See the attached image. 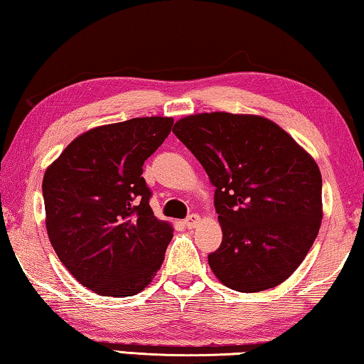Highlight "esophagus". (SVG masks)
Instances as JSON below:
<instances>
[{
    "mask_svg": "<svg viewBox=\"0 0 364 364\" xmlns=\"http://www.w3.org/2000/svg\"><path fill=\"white\" fill-rule=\"evenodd\" d=\"M183 223H186V225H187L188 229H193V228H196V225L201 223V218L198 216V214H190V216Z\"/></svg>",
    "mask_w": 364,
    "mask_h": 364,
    "instance_id": "obj_1",
    "label": "esophagus"
}]
</instances>
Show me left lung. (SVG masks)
Returning <instances> with one entry per match:
<instances>
[{
  "mask_svg": "<svg viewBox=\"0 0 364 364\" xmlns=\"http://www.w3.org/2000/svg\"><path fill=\"white\" fill-rule=\"evenodd\" d=\"M172 132L203 166L223 243L208 255L237 291L276 287L305 259L323 219L316 161L271 119L214 111L178 119Z\"/></svg>",
  "mask_w": 364,
  "mask_h": 364,
  "instance_id": "obj_1",
  "label": "left lung"
}]
</instances>
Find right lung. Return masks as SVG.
I'll return each instance as SVG.
<instances>
[{"label":"right lung","instance_id":"add662e5","mask_svg":"<svg viewBox=\"0 0 364 364\" xmlns=\"http://www.w3.org/2000/svg\"><path fill=\"white\" fill-rule=\"evenodd\" d=\"M172 124L151 116L90 129L45 171L48 237L68 271L95 294H140L163 264L174 229L154 216L141 166Z\"/></svg>","mask_w":364,"mask_h":364}]
</instances>
